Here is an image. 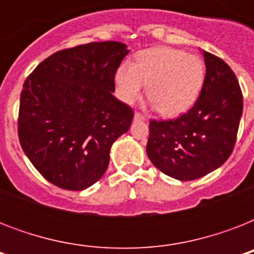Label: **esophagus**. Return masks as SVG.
<instances>
[{"label":"esophagus","mask_w":254,"mask_h":254,"mask_svg":"<svg viewBox=\"0 0 254 254\" xmlns=\"http://www.w3.org/2000/svg\"><path fill=\"white\" fill-rule=\"evenodd\" d=\"M143 120H146V117L143 115H141V113H138V112H135L134 113V121H143Z\"/></svg>","instance_id":"esophagus-1"}]
</instances>
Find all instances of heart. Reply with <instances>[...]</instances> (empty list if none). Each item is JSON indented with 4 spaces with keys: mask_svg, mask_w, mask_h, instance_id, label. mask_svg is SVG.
Instances as JSON below:
<instances>
[{
    "mask_svg": "<svg viewBox=\"0 0 254 254\" xmlns=\"http://www.w3.org/2000/svg\"><path fill=\"white\" fill-rule=\"evenodd\" d=\"M205 79L200 58L173 47H154L137 55L134 64L123 63L116 72L120 99L127 104L147 96L166 117L183 115L196 101Z\"/></svg>",
    "mask_w": 254,
    "mask_h": 254,
    "instance_id": "b5f03b06",
    "label": "heart"
}]
</instances>
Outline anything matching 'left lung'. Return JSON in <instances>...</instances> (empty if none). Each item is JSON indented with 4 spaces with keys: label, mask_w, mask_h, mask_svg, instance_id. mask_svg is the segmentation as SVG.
Here are the masks:
<instances>
[{
    "label": "left lung",
    "mask_w": 254,
    "mask_h": 254,
    "mask_svg": "<svg viewBox=\"0 0 254 254\" xmlns=\"http://www.w3.org/2000/svg\"><path fill=\"white\" fill-rule=\"evenodd\" d=\"M205 79L196 103L175 120L149 123L151 163L178 181H193L219 169L236 143L243 93L223 59L203 51Z\"/></svg>",
    "instance_id": "obj_1"
}]
</instances>
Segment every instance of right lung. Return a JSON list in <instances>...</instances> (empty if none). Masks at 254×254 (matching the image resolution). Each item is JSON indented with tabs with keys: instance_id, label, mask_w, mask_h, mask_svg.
<instances>
[{
	"instance_id": "add662e5",
	"label": "right lung",
	"mask_w": 254,
	"mask_h": 254,
	"mask_svg": "<svg viewBox=\"0 0 254 254\" xmlns=\"http://www.w3.org/2000/svg\"><path fill=\"white\" fill-rule=\"evenodd\" d=\"M127 54L121 42H92L53 54L26 79L18 137L50 183L81 191L107 171L112 145L134 116L113 96L115 75Z\"/></svg>"
}]
</instances>
